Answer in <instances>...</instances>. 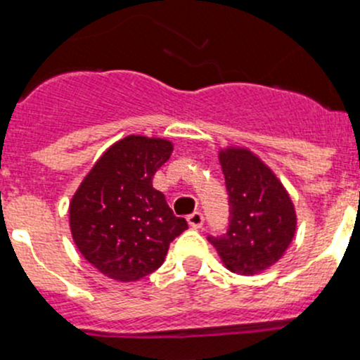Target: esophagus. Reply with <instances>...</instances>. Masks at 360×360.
I'll use <instances>...</instances> for the list:
<instances>
[{
	"label": "esophagus",
	"mask_w": 360,
	"mask_h": 360,
	"mask_svg": "<svg viewBox=\"0 0 360 360\" xmlns=\"http://www.w3.org/2000/svg\"><path fill=\"white\" fill-rule=\"evenodd\" d=\"M186 219H188V224H190L191 228H202L203 214L202 212H193V214H190Z\"/></svg>",
	"instance_id": "esophagus-1"
}]
</instances>
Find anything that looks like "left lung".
<instances>
[{
  "label": "left lung",
  "instance_id": "1",
  "mask_svg": "<svg viewBox=\"0 0 360 360\" xmlns=\"http://www.w3.org/2000/svg\"><path fill=\"white\" fill-rule=\"evenodd\" d=\"M230 202V224L221 237H209L230 271L256 275L274 266L296 233V210L274 170L248 148L219 151Z\"/></svg>",
  "mask_w": 360,
  "mask_h": 360
}]
</instances>
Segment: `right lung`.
<instances>
[{
  "label": "right lung",
  "instance_id": "right-lung-1",
  "mask_svg": "<svg viewBox=\"0 0 360 360\" xmlns=\"http://www.w3.org/2000/svg\"><path fill=\"white\" fill-rule=\"evenodd\" d=\"M160 137L127 136L108 148L69 203V226L82 256L120 282L139 281L162 266L170 242L188 230L165 195L153 188L155 172L172 155Z\"/></svg>",
  "mask_w": 360,
  "mask_h": 360
}]
</instances>
